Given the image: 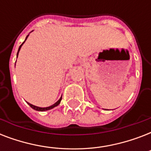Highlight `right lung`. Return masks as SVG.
<instances>
[{"label": "right lung", "mask_w": 151, "mask_h": 151, "mask_svg": "<svg viewBox=\"0 0 151 151\" xmlns=\"http://www.w3.org/2000/svg\"><path fill=\"white\" fill-rule=\"evenodd\" d=\"M28 36H29V34H28V35H27V37H26V40H27V39ZM26 40H25V41H23V43H22V45H21L19 46V50H18V52H17V57H18V55H19V51H20V48H21V47H22V45L24 44V42H25V41H26ZM61 100H62V96L60 97V99H59V100L57 101L56 103H54L53 105L50 106H48V107H39V106H34V105H33V104H30V103H28V104H29V106H30V107H31V108H33L34 110H37V111H46V110H51V109H52V108H54V107H55V106H57L59 105V103H60Z\"/></svg>", "instance_id": "add662e5"}]
</instances>
